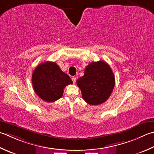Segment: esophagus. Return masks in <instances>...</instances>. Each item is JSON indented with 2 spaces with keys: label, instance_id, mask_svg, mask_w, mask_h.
<instances>
[{
  "label": "esophagus",
  "instance_id": "34e87169",
  "mask_svg": "<svg viewBox=\"0 0 154 154\" xmlns=\"http://www.w3.org/2000/svg\"><path fill=\"white\" fill-rule=\"evenodd\" d=\"M76 79H77V77L75 76L72 77V81H73V83H75V82H76Z\"/></svg>",
  "mask_w": 154,
  "mask_h": 154
}]
</instances>
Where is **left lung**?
<instances>
[{"mask_svg":"<svg viewBox=\"0 0 154 154\" xmlns=\"http://www.w3.org/2000/svg\"><path fill=\"white\" fill-rule=\"evenodd\" d=\"M83 99L87 103L97 105L107 100L115 86V77L111 67L103 61L92 62L77 81Z\"/></svg>","mask_w":154,"mask_h":154,"instance_id":"1","label":"left lung"}]
</instances>
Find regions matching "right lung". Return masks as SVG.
<instances>
[{
	"instance_id": "right-lung-1",
	"label": "right lung",
	"mask_w": 154,
	"mask_h": 154,
	"mask_svg": "<svg viewBox=\"0 0 154 154\" xmlns=\"http://www.w3.org/2000/svg\"><path fill=\"white\" fill-rule=\"evenodd\" d=\"M32 83L39 97L45 101L54 102L62 97L65 87L73 81L56 63L47 61L35 68L32 75Z\"/></svg>"
}]
</instances>
